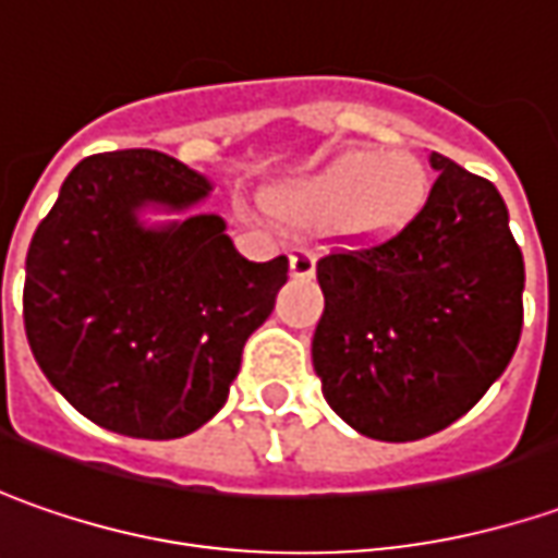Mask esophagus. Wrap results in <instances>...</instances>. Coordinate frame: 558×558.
Returning <instances> with one entry per match:
<instances>
[{
	"label": "esophagus",
	"instance_id": "1",
	"mask_svg": "<svg viewBox=\"0 0 558 558\" xmlns=\"http://www.w3.org/2000/svg\"><path fill=\"white\" fill-rule=\"evenodd\" d=\"M315 253L312 250H305V246H296L293 250V256H290V275L299 280L312 278L315 275Z\"/></svg>",
	"mask_w": 558,
	"mask_h": 558
}]
</instances>
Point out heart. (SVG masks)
Returning a JSON list of instances; mask_svg holds the SVG:
<instances>
[{"label":"heart","mask_w":558,"mask_h":558,"mask_svg":"<svg viewBox=\"0 0 558 558\" xmlns=\"http://www.w3.org/2000/svg\"><path fill=\"white\" fill-rule=\"evenodd\" d=\"M426 172L408 154L355 150L312 179L280 191L275 209L293 225H327L339 219L342 231L361 241L392 238L426 201Z\"/></svg>","instance_id":"1"}]
</instances>
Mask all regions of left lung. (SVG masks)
Masks as SVG:
<instances>
[{
	"instance_id": "left-lung-1",
	"label": "left lung",
	"mask_w": 558,
	"mask_h": 558,
	"mask_svg": "<svg viewBox=\"0 0 558 558\" xmlns=\"http://www.w3.org/2000/svg\"><path fill=\"white\" fill-rule=\"evenodd\" d=\"M429 163L438 179L401 231L317 259L315 374L327 404L379 441L448 429L522 337L525 262L507 203L448 157Z\"/></svg>"
}]
</instances>
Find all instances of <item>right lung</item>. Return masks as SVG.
<instances>
[{
  "mask_svg": "<svg viewBox=\"0 0 558 558\" xmlns=\"http://www.w3.org/2000/svg\"><path fill=\"white\" fill-rule=\"evenodd\" d=\"M209 182L132 147L73 166L27 250L24 330L76 411L129 438H182L216 416L250 333L271 315L290 262H250L219 216L145 228L157 203L187 209Z\"/></svg>",
  "mask_w": 558,
  "mask_h": 558,
  "instance_id": "obj_1",
  "label": "right lung"
}]
</instances>
